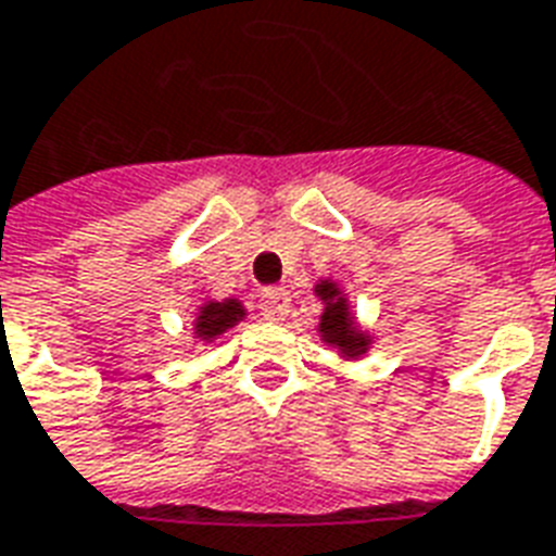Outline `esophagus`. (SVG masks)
Masks as SVG:
<instances>
[{
    "mask_svg": "<svg viewBox=\"0 0 556 556\" xmlns=\"http://www.w3.org/2000/svg\"><path fill=\"white\" fill-rule=\"evenodd\" d=\"M260 308H262V315L268 317V320H282V317L291 312V296H288V288L282 286L265 288L260 296Z\"/></svg>",
    "mask_w": 556,
    "mask_h": 556,
    "instance_id": "1",
    "label": "esophagus"
}]
</instances>
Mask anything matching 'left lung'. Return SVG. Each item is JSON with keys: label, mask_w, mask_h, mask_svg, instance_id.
<instances>
[{"label": "left lung", "mask_w": 556, "mask_h": 556, "mask_svg": "<svg viewBox=\"0 0 556 556\" xmlns=\"http://www.w3.org/2000/svg\"><path fill=\"white\" fill-rule=\"evenodd\" d=\"M317 294L326 303V312L320 315V334L326 344L341 346L346 355H362L367 350V334L358 332L346 315V303L338 296V288L332 282H320Z\"/></svg>", "instance_id": "8db88e82"}]
</instances>
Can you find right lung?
<instances>
[{
  "instance_id": "obj_1",
  "label": "right lung",
  "mask_w": 556,
  "mask_h": 556,
  "mask_svg": "<svg viewBox=\"0 0 556 556\" xmlns=\"http://www.w3.org/2000/svg\"><path fill=\"white\" fill-rule=\"evenodd\" d=\"M241 317H244V308H241L236 300L210 303V306L201 308L198 324H194V332L201 334V338H215V334L227 332L232 324H239Z\"/></svg>"
}]
</instances>
